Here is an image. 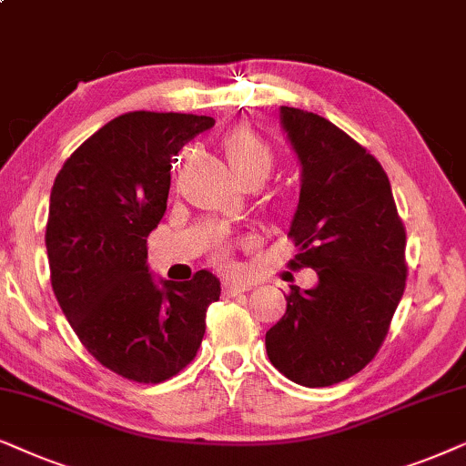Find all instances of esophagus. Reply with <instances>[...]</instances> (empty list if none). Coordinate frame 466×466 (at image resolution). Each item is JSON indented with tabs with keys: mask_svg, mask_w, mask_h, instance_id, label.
<instances>
[{
	"mask_svg": "<svg viewBox=\"0 0 466 466\" xmlns=\"http://www.w3.org/2000/svg\"><path fill=\"white\" fill-rule=\"evenodd\" d=\"M223 289H226V294L237 296V294H240V291L251 289V283H247L238 277H226V279H223Z\"/></svg>",
	"mask_w": 466,
	"mask_h": 466,
	"instance_id": "obj_1",
	"label": "esophagus"
}]
</instances>
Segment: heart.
<instances>
[{
    "instance_id": "obj_1",
    "label": "heart",
    "mask_w": 466,
    "mask_h": 466,
    "mask_svg": "<svg viewBox=\"0 0 466 466\" xmlns=\"http://www.w3.org/2000/svg\"><path fill=\"white\" fill-rule=\"evenodd\" d=\"M226 159L237 178L258 177L264 181L272 168V151L258 134L249 129H234L223 138Z\"/></svg>"
}]
</instances>
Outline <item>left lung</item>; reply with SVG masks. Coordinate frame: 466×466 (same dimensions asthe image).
Returning a JSON list of instances; mask_svg holds the SVG:
<instances>
[{
	"instance_id": "obj_1",
	"label": "left lung",
	"mask_w": 466,
	"mask_h": 466,
	"mask_svg": "<svg viewBox=\"0 0 466 466\" xmlns=\"http://www.w3.org/2000/svg\"><path fill=\"white\" fill-rule=\"evenodd\" d=\"M279 116L300 166L291 268H313L318 283L291 288L266 353L288 380L326 388L380 351L405 291L407 237L388 175L367 148L319 115L281 106Z\"/></svg>"
}]
</instances>
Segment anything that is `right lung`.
<instances>
[{"label": "right lung", "instance_id": "obj_1", "mask_svg": "<svg viewBox=\"0 0 466 466\" xmlns=\"http://www.w3.org/2000/svg\"><path fill=\"white\" fill-rule=\"evenodd\" d=\"M213 116L121 115L70 155L51 191L46 253L61 311L97 362L138 383L175 377L196 358L213 272L155 279L147 238L166 213L172 155Z\"/></svg>", "mask_w": 466, "mask_h": 466}]
</instances>
